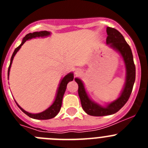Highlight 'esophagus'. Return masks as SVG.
<instances>
[{"instance_id":"34e87169","label":"esophagus","mask_w":148,"mask_h":148,"mask_svg":"<svg viewBox=\"0 0 148 148\" xmlns=\"http://www.w3.org/2000/svg\"><path fill=\"white\" fill-rule=\"evenodd\" d=\"M81 73H82V70H81V69H76V70H75V74L76 75H80Z\"/></svg>"}]
</instances>
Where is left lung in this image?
<instances>
[{"label":"left lung","mask_w":148,"mask_h":148,"mask_svg":"<svg viewBox=\"0 0 148 148\" xmlns=\"http://www.w3.org/2000/svg\"><path fill=\"white\" fill-rule=\"evenodd\" d=\"M108 37L106 42L110 47L117 50L122 56L126 66V81L125 87L121 95L114 101L106 107H101L92 101L86 92L83 82L79 78H75L78 84V95L80 98L82 108L88 115L92 116H104L112 115L118 112L125 105L130 96L136 79V66L133 62V53L130 46L125 40L123 35L114 28H107Z\"/></svg>","instance_id":"8db88e82"}]
</instances>
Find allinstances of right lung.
<instances>
[{
    "label": "right lung",
    "instance_id": "add662e5",
    "mask_svg": "<svg viewBox=\"0 0 148 148\" xmlns=\"http://www.w3.org/2000/svg\"><path fill=\"white\" fill-rule=\"evenodd\" d=\"M50 35V32H47V31H40V32H33V33L27 34L25 37L23 38L22 43L20 44V46H18V47L15 49L12 56L11 61H10V66H9V69H8V76H9V75H10V68H11V65H12V63L13 58H14V56H15L17 52L20 49V48L21 47V46L26 42V40L32 38L45 37V36H48V35ZM73 78H74V76H73V73H68L67 75H65V76L62 78V80H61V82H60L59 87H58V91H57V94H56V99H55L53 104H52V105H51L48 109L43 111V112H41V113H35V114L28 113V112L24 110L23 108H21L20 106L18 105V104L16 103L17 105L18 106V108H20V109L23 111V113H25V114H27L28 116H29L30 118L35 119H40V120H46V119H49L54 118L55 116H57V114L59 113L60 110H61V104H62L63 96H64V94L65 90H66V85H67V84L69 83V82L73 80Z\"/></svg>",
    "mask_w": 148,
    "mask_h": 148
}]
</instances>
